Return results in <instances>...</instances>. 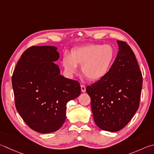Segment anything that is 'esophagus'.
Here are the masks:
<instances>
[{"label": "esophagus", "mask_w": 154, "mask_h": 154, "mask_svg": "<svg viewBox=\"0 0 154 154\" xmlns=\"http://www.w3.org/2000/svg\"><path fill=\"white\" fill-rule=\"evenodd\" d=\"M81 91H82V92H85V91H86V87L84 85H81Z\"/></svg>", "instance_id": "1"}]
</instances>
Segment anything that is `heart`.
Instances as JSON below:
<instances>
[{
	"label": "heart",
	"instance_id": "b5f03b06",
	"mask_svg": "<svg viewBox=\"0 0 154 154\" xmlns=\"http://www.w3.org/2000/svg\"><path fill=\"white\" fill-rule=\"evenodd\" d=\"M114 59V51L110 45L91 44L71 51L65 56L63 65L69 73H77V66H81L85 77L91 81H98L107 74Z\"/></svg>",
	"mask_w": 154,
	"mask_h": 154
}]
</instances>
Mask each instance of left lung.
I'll use <instances>...</instances> for the list:
<instances>
[{"label": "left lung", "instance_id": "obj_1", "mask_svg": "<svg viewBox=\"0 0 154 154\" xmlns=\"http://www.w3.org/2000/svg\"><path fill=\"white\" fill-rule=\"evenodd\" d=\"M119 51L105 76L86 91L91 98L93 119L105 131H119L139 108L143 78L135 54L125 41H117Z\"/></svg>", "mask_w": 154, "mask_h": 154}]
</instances>
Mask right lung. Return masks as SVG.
<instances>
[{
    "label": "right lung",
    "mask_w": 154,
    "mask_h": 154,
    "mask_svg": "<svg viewBox=\"0 0 154 154\" xmlns=\"http://www.w3.org/2000/svg\"><path fill=\"white\" fill-rule=\"evenodd\" d=\"M59 57L55 47L32 46L24 51L12 76L17 111L30 128L41 134L60 129L67 103L81 94L77 81L60 75L53 63Z\"/></svg>",
    "instance_id": "right-lung-1"
}]
</instances>
